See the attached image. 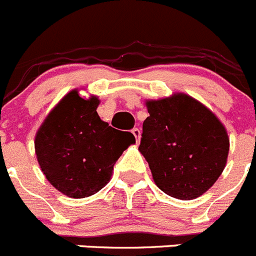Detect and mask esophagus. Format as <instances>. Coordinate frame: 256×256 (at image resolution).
Returning a JSON list of instances; mask_svg holds the SVG:
<instances>
[{"label": "esophagus", "mask_w": 256, "mask_h": 256, "mask_svg": "<svg viewBox=\"0 0 256 256\" xmlns=\"http://www.w3.org/2000/svg\"><path fill=\"white\" fill-rule=\"evenodd\" d=\"M132 133H133V136H134V137H136V140H137V142H140V130H138V128H133V130H132Z\"/></svg>", "instance_id": "obj_1"}]
</instances>
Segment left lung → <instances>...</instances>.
Here are the masks:
<instances>
[{
	"label": "left lung",
	"mask_w": 256,
	"mask_h": 256,
	"mask_svg": "<svg viewBox=\"0 0 256 256\" xmlns=\"http://www.w3.org/2000/svg\"><path fill=\"white\" fill-rule=\"evenodd\" d=\"M138 147L164 193L182 200L200 196L222 174L230 140L208 108L185 94L146 102Z\"/></svg>",
	"instance_id": "left-lung-1"
}]
</instances>
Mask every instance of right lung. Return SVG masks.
I'll use <instances>...</instances> for the list:
<instances>
[{"mask_svg": "<svg viewBox=\"0 0 256 256\" xmlns=\"http://www.w3.org/2000/svg\"><path fill=\"white\" fill-rule=\"evenodd\" d=\"M96 96L84 99L72 90L38 130L35 154L46 180L71 198H86L109 182L124 150L136 144L130 132L100 119Z\"/></svg>", "mask_w": 256, "mask_h": 256, "instance_id": "add662e5", "label": "right lung"}]
</instances>
